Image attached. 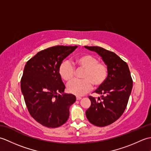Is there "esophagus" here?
Masks as SVG:
<instances>
[{
	"mask_svg": "<svg viewBox=\"0 0 151 151\" xmlns=\"http://www.w3.org/2000/svg\"><path fill=\"white\" fill-rule=\"evenodd\" d=\"M82 98L81 97H76V100H78V101H79V100H81Z\"/></svg>",
	"mask_w": 151,
	"mask_h": 151,
	"instance_id": "34e87169",
	"label": "esophagus"
}]
</instances>
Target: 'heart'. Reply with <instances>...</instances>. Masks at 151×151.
Wrapping results in <instances>:
<instances>
[{
  "label": "heart",
  "mask_w": 151,
  "mask_h": 151,
  "mask_svg": "<svg viewBox=\"0 0 151 151\" xmlns=\"http://www.w3.org/2000/svg\"><path fill=\"white\" fill-rule=\"evenodd\" d=\"M74 64L77 68L84 69L82 80H74L67 85V91L77 96L84 95L92 89L93 85L97 88L106 81L108 75L107 65L99 62L97 58L85 54L75 58ZM59 74L64 81L69 82L73 79L75 69L68 62H63L59 67Z\"/></svg>",
  "instance_id": "b5f03b06"
}]
</instances>
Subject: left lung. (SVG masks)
Here are the masks:
<instances>
[{"label": "left lung", "instance_id": "8db88e82", "mask_svg": "<svg viewBox=\"0 0 151 151\" xmlns=\"http://www.w3.org/2000/svg\"><path fill=\"white\" fill-rule=\"evenodd\" d=\"M84 47L102 57L108 69L106 81L94 91L101 94V99L89 96L91 104L86 111V117L95 126H108L117 121L127 108L133 86L130 70L127 63L114 52L100 47Z\"/></svg>", "mask_w": 151, "mask_h": 151}]
</instances>
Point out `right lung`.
I'll use <instances>...</instances> for the list:
<instances>
[{"mask_svg": "<svg viewBox=\"0 0 151 151\" xmlns=\"http://www.w3.org/2000/svg\"><path fill=\"white\" fill-rule=\"evenodd\" d=\"M77 46H54L37 52L28 61L21 80V89L28 110L38 123L48 128L62 126L69 116V108L76 101L59 74L62 61Z\"/></svg>", "mask_w": 151, "mask_h": 151, "instance_id": "obj_1", "label": "right lung"}]
</instances>
